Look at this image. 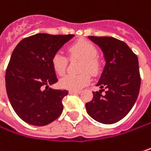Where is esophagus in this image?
Returning a JSON list of instances; mask_svg holds the SVG:
<instances>
[{
    "label": "esophagus",
    "mask_w": 151,
    "mask_h": 151,
    "mask_svg": "<svg viewBox=\"0 0 151 151\" xmlns=\"http://www.w3.org/2000/svg\"><path fill=\"white\" fill-rule=\"evenodd\" d=\"M80 92H81L80 91H74V90H70L69 91V93H71V94H78Z\"/></svg>",
    "instance_id": "obj_1"
}]
</instances>
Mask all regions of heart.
Wrapping results in <instances>:
<instances>
[{
	"instance_id": "obj_1",
	"label": "heart",
	"mask_w": 151,
	"mask_h": 151,
	"mask_svg": "<svg viewBox=\"0 0 151 151\" xmlns=\"http://www.w3.org/2000/svg\"><path fill=\"white\" fill-rule=\"evenodd\" d=\"M67 55L70 60H80L78 75H66L60 81V86L64 89L78 91L87 86L91 82V75H97L100 71V61L96 56L98 53L97 47L90 41L80 40L71 44L66 48ZM68 60L65 56L57 52L52 58V67L53 71L62 76L67 68Z\"/></svg>"
}]
</instances>
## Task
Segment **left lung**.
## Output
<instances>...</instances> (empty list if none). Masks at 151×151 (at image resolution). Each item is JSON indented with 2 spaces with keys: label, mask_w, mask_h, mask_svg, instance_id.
Segmentation results:
<instances>
[{
  "label": "left lung",
  "mask_w": 151,
  "mask_h": 151,
  "mask_svg": "<svg viewBox=\"0 0 151 151\" xmlns=\"http://www.w3.org/2000/svg\"><path fill=\"white\" fill-rule=\"evenodd\" d=\"M89 39L102 49L106 63L97 84L101 90L92 91L86 108L96 121L111 124L126 116L137 99L141 85L138 59L125 42L113 37Z\"/></svg>",
  "instance_id": "1"
}]
</instances>
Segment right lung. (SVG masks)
<instances>
[{"label":"right lung","mask_w":151,"mask_h":151,"mask_svg":"<svg viewBox=\"0 0 151 151\" xmlns=\"http://www.w3.org/2000/svg\"><path fill=\"white\" fill-rule=\"evenodd\" d=\"M74 35L37 34L20 41L12 52L6 70V90L10 104L21 119L44 126L61 115L66 90L49 86L58 78L52 58Z\"/></svg>","instance_id":"obj_1"}]
</instances>
